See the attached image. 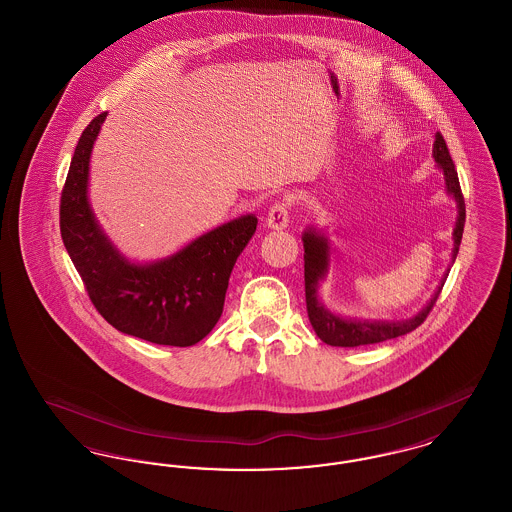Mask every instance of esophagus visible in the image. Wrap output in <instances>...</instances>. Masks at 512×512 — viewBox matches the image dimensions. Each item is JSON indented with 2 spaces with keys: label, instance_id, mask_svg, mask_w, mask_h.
<instances>
[{
  "label": "esophagus",
  "instance_id": "1",
  "mask_svg": "<svg viewBox=\"0 0 512 512\" xmlns=\"http://www.w3.org/2000/svg\"><path fill=\"white\" fill-rule=\"evenodd\" d=\"M290 222V209L288 203H276L270 207L267 217V226L272 230H284Z\"/></svg>",
  "mask_w": 512,
  "mask_h": 512
}]
</instances>
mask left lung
Segmentation results:
<instances>
[{"mask_svg": "<svg viewBox=\"0 0 512 512\" xmlns=\"http://www.w3.org/2000/svg\"><path fill=\"white\" fill-rule=\"evenodd\" d=\"M432 157L438 163V169L443 174L445 180V192L451 195L457 203V222L453 228V251H451V263H455L457 253H459V245L463 240L464 219H466V211H464V199L461 194V186H459V176L455 171L453 159L449 155L447 144L443 140L441 134H436V142L432 149ZM303 249H305V299H307V313L309 320L317 332L318 338L334 345V347H357V345H368V343H380V341L391 340V338H399L405 336L409 332H413L414 328H418L426 317L430 315L434 303L438 301L439 292L449 276V268L445 270L441 282L434 295L430 297V301L411 318L405 320H370V318H353L341 317L338 313L330 311L320 295H318V286L320 282L326 278L328 268H330V238L326 236V232L318 230L317 226H309L303 236Z\"/></svg>", "mask_w": 512, "mask_h": 512, "instance_id": "1", "label": "left lung"}]
</instances>
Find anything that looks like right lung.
<instances>
[{"label":"right lung","mask_w":512,"mask_h":512,"mask_svg":"<svg viewBox=\"0 0 512 512\" xmlns=\"http://www.w3.org/2000/svg\"><path fill=\"white\" fill-rule=\"evenodd\" d=\"M107 113L82 132L61 194V238L99 315L122 334L190 347L219 322L230 272L257 230L247 213L157 261L136 263L103 232L88 197L90 157Z\"/></svg>","instance_id":"right-lung-1"}]
</instances>
